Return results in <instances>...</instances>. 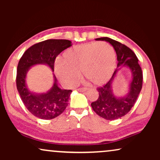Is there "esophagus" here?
Instances as JSON below:
<instances>
[{
  "mask_svg": "<svg viewBox=\"0 0 160 160\" xmlns=\"http://www.w3.org/2000/svg\"><path fill=\"white\" fill-rule=\"evenodd\" d=\"M87 89H88L87 87H82V88L78 89V92H85V91H87Z\"/></svg>",
  "mask_w": 160,
  "mask_h": 160,
  "instance_id": "obj_1",
  "label": "esophagus"
}]
</instances>
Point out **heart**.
I'll use <instances>...</instances> for the list:
<instances>
[{"label": "heart", "mask_w": 160, "mask_h": 160, "mask_svg": "<svg viewBox=\"0 0 160 160\" xmlns=\"http://www.w3.org/2000/svg\"><path fill=\"white\" fill-rule=\"evenodd\" d=\"M115 66L112 46L106 42H90L66 50L62 60L54 65V72L59 80L68 87L78 82L81 71L93 84L102 85L110 79Z\"/></svg>", "instance_id": "1"}]
</instances>
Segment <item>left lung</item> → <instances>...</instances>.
Listing matches in <instances>:
<instances>
[{"instance_id":"obj_1","label":"left lung","mask_w":160,"mask_h":160,"mask_svg":"<svg viewBox=\"0 0 160 160\" xmlns=\"http://www.w3.org/2000/svg\"><path fill=\"white\" fill-rule=\"evenodd\" d=\"M97 41H108L114 48L117 56V67L127 65L132 72V79L130 92L126 97L116 98L111 90V84L119 69L113 72L111 79L103 86L98 87L99 97L91 103L93 111L100 117L107 120H115L126 115L135 103L143 85V73L138 64V59L134 52L120 42L108 37L96 38Z\"/></svg>"}]
</instances>
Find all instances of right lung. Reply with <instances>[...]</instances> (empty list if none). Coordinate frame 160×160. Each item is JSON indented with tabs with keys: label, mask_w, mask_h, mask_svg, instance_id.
I'll return each mask as SVG.
<instances>
[{
	"label": "right lung",
	"mask_w": 160,
	"mask_h": 160,
	"mask_svg": "<svg viewBox=\"0 0 160 160\" xmlns=\"http://www.w3.org/2000/svg\"><path fill=\"white\" fill-rule=\"evenodd\" d=\"M71 46V41L48 39L28 48L19 61L16 78L17 90L28 110L39 119H52L60 115L68 105L72 90L59 88L54 76V85L49 92L36 95L27 89L26 73L32 65L42 63L48 65L54 71L57 57Z\"/></svg>",
	"instance_id": "obj_1"
}]
</instances>
